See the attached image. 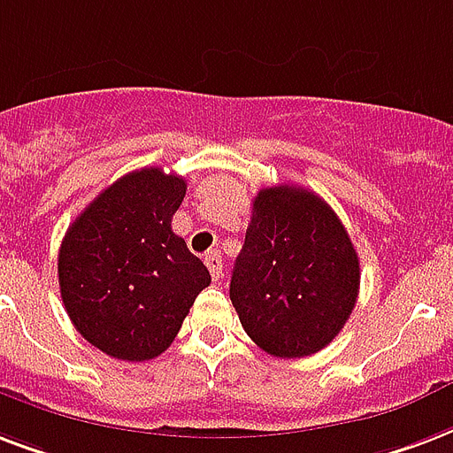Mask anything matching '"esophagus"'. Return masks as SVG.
<instances>
[{"label": "esophagus", "instance_id": "esophagus-1", "mask_svg": "<svg viewBox=\"0 0 453 453\" xmlns=\"http://www.w3.org/2000/svg\"><path fill=\"white\" fill-rule=\"evenodd\" d=\"M203 261H206V268L211 271L213 280H220L223 278V258H220L219 251H209Z\"/></svg>", "mask_w": 453, "mask_h": 453}]
</instances>
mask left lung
<instances>
[{"mask_svg":"<svg viewBox=\"0 0 453 453\" xmlns=\"http://www.w3.org/2000/svg\"><path fill=\"white\" fill-rule=\"evenodd\" d=\"M361 268L337 213L316 192L265 188L254 199L230 299L244 333L273 357H311L337 337Z\"/></svg>","mask_w":453,"mask_h":453,"instance_id":"8db88e82","label":"left lung"}]
</instances>
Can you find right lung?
I'll return each mask as SVG.
<instances>
[{"label":"right lung","mask_w":453,"mask_h":453,"mask_svg":"<svg viewBox=\"0 0 453 453\" xmlns=\"http://www.w3.org/2000/svg\"><path fill=\"white\" fill-rule=\"evenodd\" d=\"M185 192L188 182L175 173H127L89 202L61 242L65 313L109 357L150 361L164 354L211 282L171 227Z\"/></svg>","instance_id":"1"}]
</instances>
